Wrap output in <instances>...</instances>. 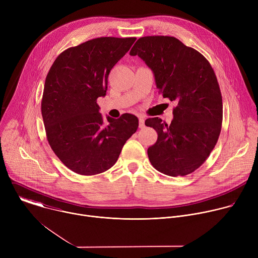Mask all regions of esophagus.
Masks as SVG:
<instances>
[{
  "instance_id": "34e87169",
  "label": "esophagus",
  "mask_w": 258,
  "mask_h": 258,
  "mask_svg": "<svg viewBox=\"0 0 258 258\" xmlns=\"http://www.w3.org/2000/svg\"><path fill=\"white\" fill-rule=\"evenodd\" d=\"M139 126L140 128H143L145 126V119L142 116H139Z\"/></svg>"
}]
</instances>
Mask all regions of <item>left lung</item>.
Returning <instances> with one entry per match:
<instances>
[{"label":"left lung","mask_w":258,"mask_h":258,"mask_svg":"<svg viewBox=\"0 0 258 258\" xmlns=\"http://www.w3.org/2000/svg\"><path fill=\"white\" fill-rule=\"evenodd\" d=\"M130 55L146 63L159 93L176 103L170 124L158 117L145 121L158 134L148 148L151 164L170 176L193 172L210 155L222 130L223 99L211 65L173 36H144Z\"/></svg>","instance_id":"1"}]
</instances>
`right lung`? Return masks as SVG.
I'll return each mask as SVG.
<instances>
[{
    "label": "right lung",
    "mask_w": 258,
    "mask_h": 258,
    "mask_svg": "<svg viewBox=\"0 0 258 258\" xmlns=\"http://www.w3.org/2000/svg\"><path fill=\"white\" fill-rule=\"evenodd\" d=\"M136 38H98L62 52L45 82L42 115L47 139L62 163L83 175L106 171L117 161L137 132V116H107L97 104L107 91L108 76Z\"/></svg>",
    "instance_id": "add662e5"
}]
</instances>
